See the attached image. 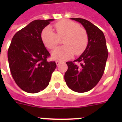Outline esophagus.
Segmentation results:
<instances>
[{
    "label": "esophagus",
    "instance_id": "1",
    "mask_svg": "<svg viewBox=\"0 0 122 122\" xmlns=\"http://www.w3.org/2000/svg\"><path fill=\"white\" fill-rule=\"evenodd\" d=\"M61 63V61H56V65H57V66H58V65H59Z\"/></svg>",
    "mask_w": 122,
    "mask_h": 122
}]
</instances>
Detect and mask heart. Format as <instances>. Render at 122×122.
<instances>
[{"instance_id": "heart-1", "label": "heart", "mask_w": 122, "mask_h": 122, "mask_svg": "<svg viewBox=\"0 0 122 122\" xmlns=\"http://www.w3.org/2000/svg\"><path fill=\"white\" fill-rule=\"evenodd\" d=\"M57 34L50 26L44 28L41 33V38L44 45L49 49H55L59 44V38L64 39L65 44L52 52L53 58L65 60L75 54L80 55L85 50L89 42V37L84 28L79 24L70 20H65L54 24Z\"/></svg>"}]
</instances>
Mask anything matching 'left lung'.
<instances>
[{"label": "left lung", "mask_w": 122, "mask_h": 122, "mask_svg": "<svg viewBox=\"0 0 122 122\" xmlns=\"http://www.w3.org/2000/svg\"><path fill=\"white\" fill-rule=\"evenodd\" d=\"M83 26L89 42L83 54L73 61L66 62L65 80L68 87L76 92H85L97 84L104 73L108 56L106 39L99 28L82 18H71ZM79 63L77 65L75 63Z\"/></svg>", "instance_id": "1"}]
</instances>
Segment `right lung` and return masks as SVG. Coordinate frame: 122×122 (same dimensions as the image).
<instances>
[{"mask_svg":"<svg viewBox=\"0 0 122 122\" xmlns=\"http://www.w3.org/2000/svg\"><path fill=\"white\" fill-rule=\"evenodd\" d=\"M54 20H34L14 35L7 52L12 78L18 87L28 93H37L47 87L55 61H49L50 54L41 38L44 28Z\"/></svg>","mask_w":122,"mask_h":122,"instance_id":"add662e5","label":"right lung"}]
</instances>
